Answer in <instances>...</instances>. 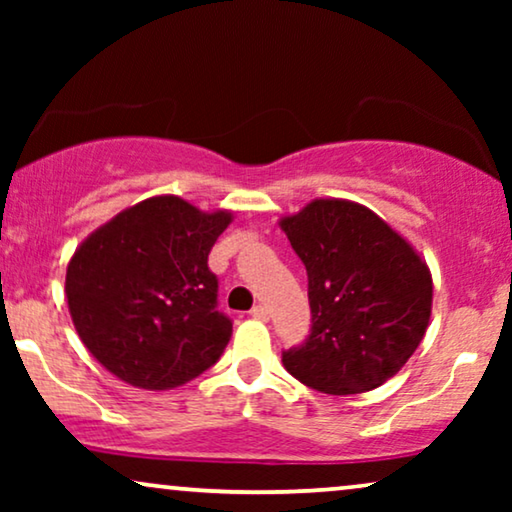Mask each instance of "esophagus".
<instances>
[{"label": "esophagus", "mask_w": 512, "mask_h": 512, "mask_svg": "<svg viewBox=\"0 0 512 512\" xmlns=\"http://www.w3.org/2000/svg\"><path fill=\"white\" fill-rule=\"evenodd\" d=\"M251 317L261 319V321H268L270 319V310L263 303H258V305H254V310H251Z\"/></svg>", "instance_id": "34e87169"}]
</instances>
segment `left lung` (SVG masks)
I'll use <instances>...</instances> for the list:
<instances>
[{
	"label": "left lung",
	"instance_id": "8db88e82",
	"mask_svg": "<svg viewBox=\"0 0 512 512\" xmlns=\"http://www.w3.org/2000/svg\"><path fill=\"white\" fill-rule=\"evenodd\" d=\"M307 270L312 331L282 354L289 373L321 394L380 387L422 342L431 319V270L373 209L317 198L279 219Z\"/></svg>",
	"mask_w": 512,
	"mask_h": 512
}]
</instances>
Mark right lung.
<instances>
[{"instance_id": "obj_1", "label": "right lung", "mask_w": 512, "mask_h": 512, "mask_svg": "<svg viewBox=\"0 0 512 512\" xmlns=\"http://www.w3.org/2000/svg\"><path fill=\"white\" fill-rule=\"evenodd\" d=\"M233 221L177 195H156L93 230L69 258L65 293L90 354L137 389L186 384L219 361L233 324L216 310L207 268Z\"/></svg>"}]
</instances>
